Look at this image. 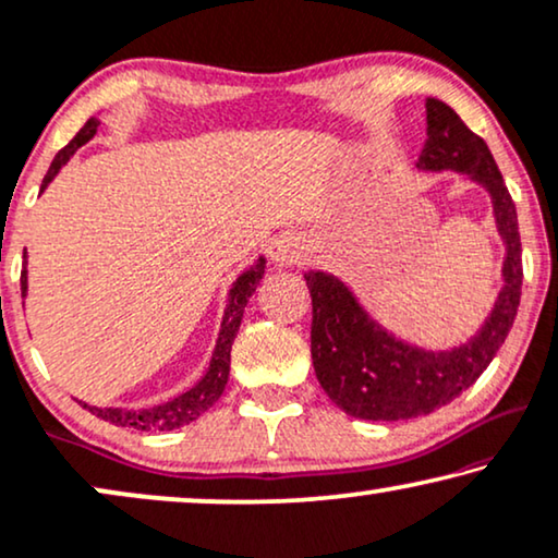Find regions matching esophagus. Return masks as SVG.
<instances>
[{"instance_id":"1","label":"esophagus","mask_w":558,"mask_h":558,"mask_svg":"<svg viewBox=\"0 0 558 558\" xmlns=\"http://www.w3.org/2000/svg\"><path fill=\"white\" fill-rule=\"evenodd\" d=\"M270 257H272V263L280 265V267L299 265L301 257H303L301 236L293 234V232H283V234L275 236V240L270 242Z\"/></svg>"}]
</instances>
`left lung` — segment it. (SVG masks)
Instances as JSON below:
<instances>
[{
  "instance_id": "obj_1",
  "label": "left lung",
  "mask_w": 558,
  "mask_h": 558,
  "mask_svg": "<svg viewBox=\"0 0 558 558\" xmlns=\"http://www.w3.org/2000/svg\"><path fill=\"white\" fill-rule=\"evenodd\" d=\"M426 145L418 170H457L493 198L497 234L505 244L502 288L472 339L447 352H430L390 333L362 308L337 275L308 270L314 303L311 360L331 403L365 421H408L439 411L477 383L502 347L521 306L523 259L518 214L497 162L449 104L426 99Z\"/></svg>"
}]
</instances>
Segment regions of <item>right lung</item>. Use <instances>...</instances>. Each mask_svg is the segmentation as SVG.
I'll return each mask as SVG.
<instances>
[{"label": "right lung", "instance_id": "add662e5", "mask_svg": "<svg viewBox=\"0 0 558 558\" xmlns=\"http://www.w3.org/2000/svg\"><path fill=\"white\" fill-rule=\"evenodd\" d=\"M96 128H99V119L92 117L84 128L78 130V135L56 155V160L50 162L46 178H43L40 191H46L48 183L58 175V170H61L65 162L71 160V155L96 135ZM263 275H265V257H259L255 265L247 267V270H244L240 278L232 283V291H229V303L225 308V318H221L219 339H217V347H214L209 369H206L202 380L193 385L191 390L181 392V396L168 400V403L150 405V408H96V405L81 403V400L78 403L88 408L96 418L114 423V426L137 428V430H173V428L185 426V423L196 421L198 415L206 413L214 403H217V400L221 398V392H225V388H227L232 341L236 337V331H240L244 306H247L250 295L257 291ZM20 283H22V299H25L27 295V257H25V270H22Z\"/></svg>", "mask_w": 558, "mask_h": 558}]
</instances>
